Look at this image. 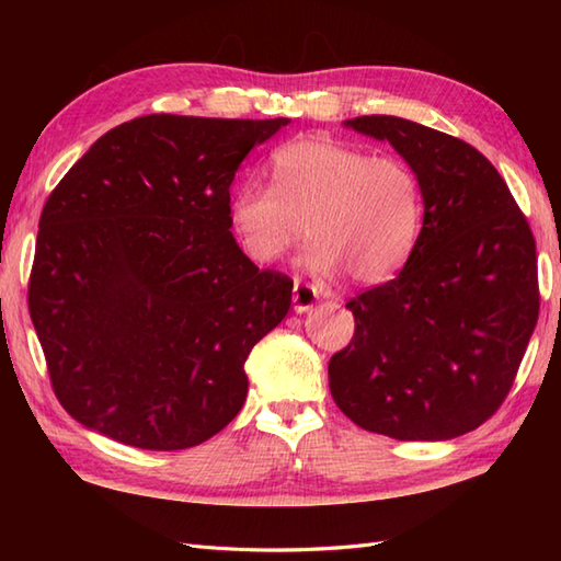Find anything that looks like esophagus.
Wrapping results in <instances>:
<instances>
[{"label": "esophagus", "mask_w": 561, "mask_h": 561, "mask_svg": "<svg viewBox=\"0 0 561 561\" xmlns=\"http://www.w3.org/2000/svg\"><path fill=\"white\" fill-rule=\"evenodd\" d=\"M318 301V291L306 282H294V311L296 313H308Z\"/></svg>", "instance_id": "1"}]
</instances>
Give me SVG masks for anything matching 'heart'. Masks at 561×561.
I'll return each instance as SVG.
<instances>
[{
  "instance_id": "heart-1",
  "label": "heart",
  "mask_w": 561,
  "mask_h": 561,
  "mask_svg": "<svg viewBox=\"0 0 561 561\" xmlns=\"http://www.w3.org/2000/svg\"><path fill=\"white\" fill-rule=\"evenodd\" d=\"M272 187L248 183L231 202V226L255 262H274L308 236L304 265L318 277L342 270L356 284L390 277L414 248L424 202L420 178L398 157H368L328 137L272 153Z\"/></svg>"
}]
</instances>
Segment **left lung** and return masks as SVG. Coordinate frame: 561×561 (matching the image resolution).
<instances>
[{
    "mask_svg": "<svg viewBox=\"0 0 561 561\" xmlns=\"http://www.w3.org/2000/svg\"><path fill=\"white\" fill-rule=\"evenodd\" d=\"M420 178L424 221L402 272L347 304L330 359L337 408L366 432L448 440L490 420L538 323V257L504 178L462 139L392 115L344 121Z\"/></svg>",
    "mask_w": 561,
    "mask_h": 561,
    "instance_id": "left-lung-1",
    "label": "left lung"
}]
</instances>
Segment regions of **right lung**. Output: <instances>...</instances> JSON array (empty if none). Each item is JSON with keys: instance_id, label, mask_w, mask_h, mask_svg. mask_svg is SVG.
I'll return each mask as SVG.
<instances>
[{"instance_id": "obj_1", "label": "right lung", "mask_w": 561, "mask_h": 561, "mask_svg": "<svg viewBox=\"0 0 561 561\" xmlns=\"http://www.w3.org/2000/svg\"><path fill=\"white\" fill-rule=\"evenodd\" d=\"M274 121L145 115L105 133L47 197L28 311L62 408L145 450L219 434L245 359L291 306L231 233V183Z\"/></svg>"}]
</instances>
